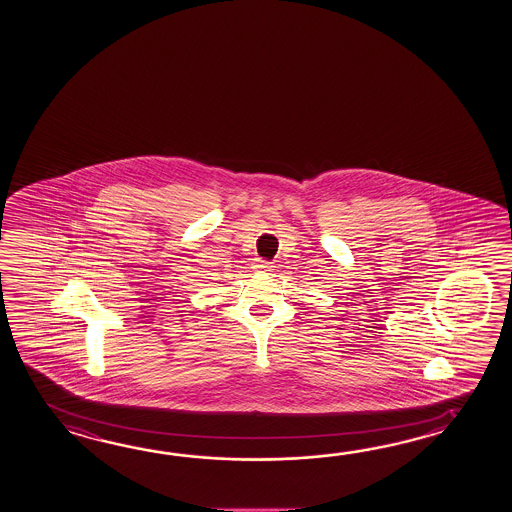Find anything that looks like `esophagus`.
<instances>
[{
    "instance_id": "esophagus-1",
    "label": "esophagus",
    "mask_w": 512,
    "mask_h": 512,
    "mask_svg": "<svg viewBox=\"0 0 512 512\" xmlns=\"http://www.w3.org/2000/svg\"><path fill=\"white\" fill-rule=\"evenodd\" d=\"M252 269L256 272H261V274H269L274 269V265L269 263V261L265 260H256L254 261V265H252Z\"/></svg>"
}]
</instances>
